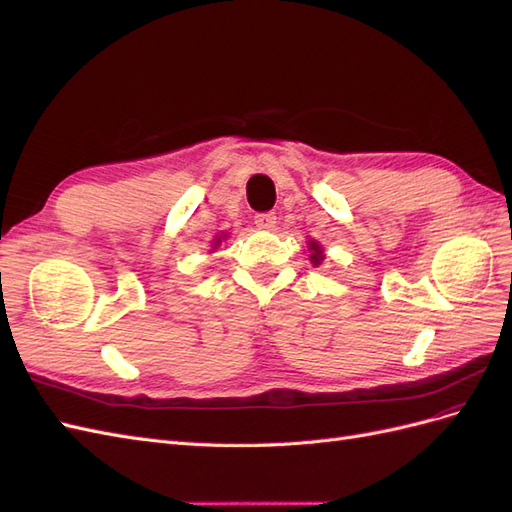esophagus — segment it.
<instances>
[{"mask_svg": "<svg viewBox=\"0 0 512 512\" xmlns=\"http://www.w3.org/2000/svg\"><path fill=\"white\" fill-rule=\"evenodd\" d=\"M255 225L259 229H274L276 227V214L274 212H264L255 216Z\"/></svg>", "mask_w": 512, "mask_h": 512, "instance_id": "esophagus-1", "label": "esophagus"}]
</instances>
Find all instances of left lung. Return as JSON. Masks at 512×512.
Segmentation results:
<instances>
[{
	"mask_svg": "<svg viewBox=\"0 0 512 512\" xmlns=\"http://www.w3.org/2000/svg\"><path fill=\"white\" fill-rule=\"evenodd\" d=\"M309 251H311V255H309L311 264H313V266H319L321 261H324V251H321V246H319L315 240H309Z\"/></svg>",
	"mask_w": 512,
	"mask_h": 512,
	"instance_id": "left-lung-1",
	"label": "left lung"
}]
</instances>
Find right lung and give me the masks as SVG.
<instances>
[{
    "instance_id": "1",
    "label": "right lung",
    "mask_w": 512,
    "mask_h": 512,
    "mask_svg": "<svg viewBox=\"0 0 512 512\" xmlns=\"http://www.w3.org/2000/svg\"><path fill=\"white\" fill-rule=\"evenodd\" d=\"M223 240H225V233H223V236H218V238L214 240V246H212V248H216V246H218V244H221Z\"/></svg>"
}]
</instances>
